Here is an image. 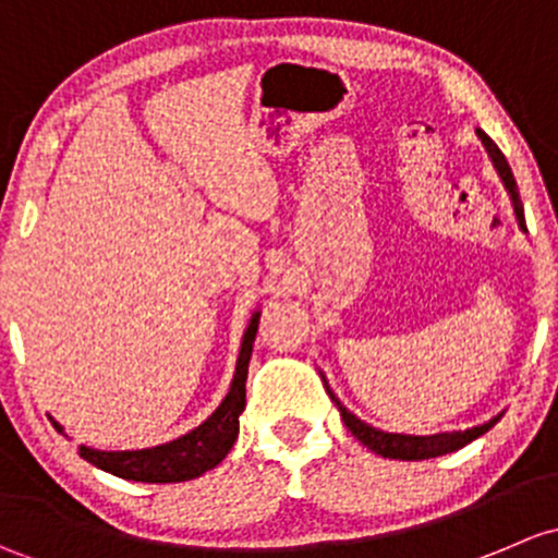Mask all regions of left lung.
Wrapping results in <instances>:
<instances>
[{
	"label": "left lung",
	"mask_w": 558,
	"mask_h": 558,
	"mask_svg": "<svg viewBox=\"0 0 558 558\" xmlns=\"http://www.w3.org/2000/svg\"><path fill=\"white\" fill-rule=\"evenodd\" d=\"M478 140L484 142L486 153H489L492 163H494V171L499 174V180H502L505 191L510 195V206H513V217L515 222H519L521 231H526V222H524V204H521V195H519V185H515L513 180V171H510L508 160H505V155L499 153V147L494 145L489 136L484 134V131L478 129ZM322 381H325V376H322ZM325 389L327 395H330L332 403L338 405V413H341L343 424L349 427V433L354 435V438L360 440V444L367 446L371 451L381 453V457L387 459H403V462H418V459H433V457H444V453H451L457 449H462V446L473 444L475 438H481L484 433H489L494 424L499 422V416L502 413H497V416H492L489 422L478 424V427H470V429H453V433H435V435H405V433H387V429H378L373 427V424L363 422L360 416H354L352 411H349L347 405L338 400V395L332 392L330 384L325 381Z\"/></svg>",
	"instance_id": "left-lung-1"
}]
</instances>
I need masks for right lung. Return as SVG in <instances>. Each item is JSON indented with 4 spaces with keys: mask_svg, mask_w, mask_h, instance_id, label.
Segmentation results:
<instances>
[{
    "mask_svg": "<svg viewBox=\"0 0 558 558\" xmlns=\"http://www.w3.org/2000/svg\"><path fill=\"white\" fill-rule=\"evenodd\" d=\"M257 322H260V312L252 314L250 322H246V330L241 336L236 373H233L226 400L198 427L180 435L177 440H169V444L150 446V449L101 451L90 449V446H80V457L105 470V473H112L125 481H142V484H180V481H193L204 475L206 470L217 468L239 438V416L246 405V373H250ZM50 422L59 433H64V427L56 418H50Z\"/></svg>",
    "mask_w": 558,
    "mask_h": 558,
    "instance_id": "right-lung-1",
    "label": "right lung"
}]
</instances>
